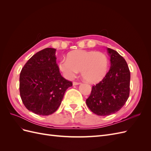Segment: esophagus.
<instances>
[{"instance_id":"esophagus-1","label":"esophagus","mask_w":151,"mask_h":151,"mask_svg":"<svg viewBox=\"0 0 151 151\" xmlns=\"http://www.w3.org/2000/svg\"><path fill=\"white\" fill-rule=\"evenodd\" d=\"M80 83H77V82H73V86H77L80 84Z\"/></svg>"}]
</instances>
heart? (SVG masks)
I'll return each mask as SVG.
<instances>
[{
	"mask_svg": "<svg viewBox=\"0 0 151 151\" xmlns=\"http://www.w3.org/2000/svg\"><path fill=\"white\" fill-rule=\"evenodd\" d=\"M108 65V58L104 53L83 50L69 52L67 59H62L58 63L59 70L66 79H74L81 70L83 79L91 84L98 83L104 78Z\"/></svg>",
	"mask_w": 151,
	"mask_h": 151,
	"instance_id": "1",
	"label": "heart"
}]
</instances>
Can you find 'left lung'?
Returning <instances> with one entry per match:
<instances>
[{
	"label": "left lung",
	"instance_id": "obj_1",
	"mask_svg": "<svg viewBox=\"0 0 151 151\" xmlns=\"http://www.w3.org/2000/svg\"><path fill=\"white\" fill-rule=\"evenodd\" d=\"M110 68L104 79L92 87L86 104L96 115L107 116L124 106L129 96L130 73L125 60L116 51L107 48Z\"/></svg>",
	"mask_w": 151,
	"mask_h": 151
}]
</instances>
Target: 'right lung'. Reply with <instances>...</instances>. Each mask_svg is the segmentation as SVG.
I'll return each mask as SVG.
<instances>
[{"label": "right lung", "instance_id": "right-lung-1", "mask_svg": "<svg viewBox=\"0 0 151 151\" xmlns=\"http://www.w3.org/2000/svg\"><path fill=\"white\" fill-rule=\"evenodd\" d=\"M56 49L47 48L32 56L22 68L19 91L26 108L40 115L53 113L61 104L72 82L61 76L55 57Z\"/></svg>", "mask_w": 151, "mask_h": 151}]
</instances>
